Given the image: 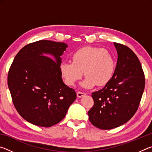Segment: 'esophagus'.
I'll use <instances>...</instances> for the list:
<instances>
[{
  "mask_svg": "<svg viewBox=\"0 0 152 152\" xmlns=\"http://www.w3.org/2000/svg\"><path fill=\"white\" fill-rule=\"evenodd\" d=\"M86 93L85 92H80V91H78L77 92V96L78 98H81V97H83L84 96H85Z\"/></svg>",
  "mask_w": 152,
  "mask_h": 152,
  "instance_id": "esophagus-1",
  "label": "esophagus"
}]
</instances>
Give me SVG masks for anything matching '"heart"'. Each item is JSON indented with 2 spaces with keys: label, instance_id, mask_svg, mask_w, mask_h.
<instances>
[{
  "label": "heart",
  "instance_id": "obj_1",
  "mask_svg": "<svg viewBox=\"0 0 152 152\" xmlns=\"http://www.w3.org/2000/svg\"><path fill=\"white\" fill-rule=\"evenodd\" d=\"M72 62L60 65L61 76L68 86H74L83 76L86 78L82 83L84 88H91L96 84L106 85L115 72V60L105 49L86 47L77 50L72 56Z\"/></svg>",
  "mask_w": 152,
  "mask_h": 152
}]
</instances>
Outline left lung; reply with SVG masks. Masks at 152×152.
Segmentation results:
<instances>
[{
	"label": "left lung",
	"instance_id": "1",
	"mask_svg": "<svg viewBox=\"0 0 152 152\" xmlns=\"http://www.w3.org/2000/svg\"><path fill=\"white\" fill-rule=\"evenodd\" d=\"M118 59L112 79L103 88L92 93L94 105L89 121L101 129L118 127L135 115L145 88L141 63L129 48L114 42Z\"/></svg>",
	"mask_w": 152,
	"mask_h": 152
}]
</instances>
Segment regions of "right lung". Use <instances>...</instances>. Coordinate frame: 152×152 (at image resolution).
Instances as JSON below:
<instances>
[{
    "mask_svg": "<svg viewBox=\"0 0 152 152\" xmlns=\"http://www.w3.org/2000/svg\"><path fill=\"white\" fill-rule=\"evenodd\" d=\"M67 47L65 43L49 40L29 43L18 52L10 67L7 80L12 102L20 116L33 125L57 124L76 99L60 73V56Z\"/></svg>",
    "mask_w": 152,
    "mask_h": 152,
    "instance_id": "right-lung-1",
    "label": "right lung"
}]
</instances>
